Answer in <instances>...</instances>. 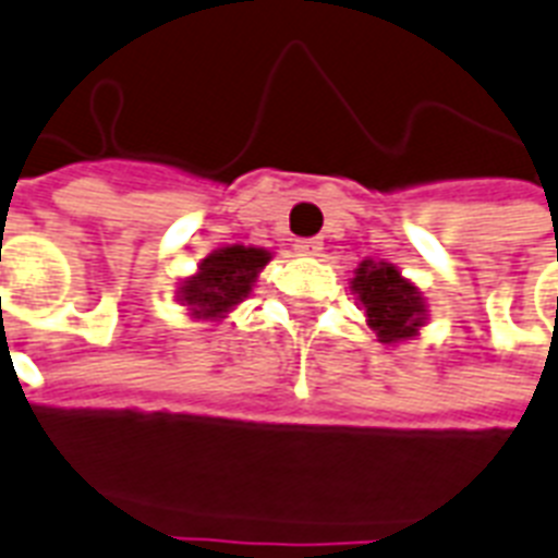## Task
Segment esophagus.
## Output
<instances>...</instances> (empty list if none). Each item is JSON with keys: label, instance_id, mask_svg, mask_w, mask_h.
<instances>
[{"label": "esophagus", "instance_id": "esophagus-1", "mask_svg": "<svg viewBox=\"0 0 558 558\" xmlns=\"http://www.w3.org/2000/svg\"><path fill=\"white\" fill-rule=\"evenodd\" d=\"M293 251L300 253V256H319V251H323V242H319V239H296Z\"/></svg>", "mask_w": 558, "mask_h": 558}]
</instances>
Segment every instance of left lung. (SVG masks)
<instances>
[{
	"mask_svg": "<svg viewBox=\"0 0 558 558\" xmlns=\"http://www.w3.org/2000/svg\"><path fill=\"white\" fill-rule=\"evenodd\" d=\"M354 291L360 293L368 325L377 331L380 342L409 340L421 328V293L386 262H363L356 267Z\"/></svg>",
	"mask_w": 558,
	"mask_h": 558,
	"instance_id": "left-lung-1",
	"label": "left lung"
}]
</instances>
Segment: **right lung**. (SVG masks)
Instances as JSON below:
<instances>
[{
  "label": "right lung",
  "instance_id": "obj_1",
  "mask_svg": "<svg viewBox=\"0 0 558 558\" xmlns=\"http://www.w3.org/2000/svg\"><path fill=\"white\" fill-rule=\"evenodd\" d=\"M270 262L265 251L258 247H225V251L213 253L204 258L198 276L181 288L186 305L195 307V314L218 316L225 314L227 307L242 302L251 293V284L256 282V274Z\"/></svg>",
  "mask_w": 558,
  "mask_h": 558
}]
</instances>
